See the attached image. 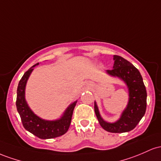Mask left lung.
<instances>
[{
	"instance_id": "obj_1",
	"label": "left lung",
	"mask_w": 161,
	"mask_h": 161,
	"mask_svg": "<svg viewBox=\"0 0 161 161\" xmlns=\"http://www.w3.org/2000/svg\"><path fill=\"white\" fill-rule=\"evenodd\" d=\"M114 65L107 70L110 75L122 79L129 91V102L121 118L115 123H108L101 118L97 104L94 103L96 115L101 127L113 133H122L131 131L144 116L147 107V91L140 72L131 63L119 55H114Z\"/></svg>"
}]
</instances>
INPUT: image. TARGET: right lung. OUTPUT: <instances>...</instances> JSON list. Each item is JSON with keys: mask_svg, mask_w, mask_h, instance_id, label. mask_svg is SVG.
Listing matches in <instances>:
<instances>
[{"mask_svg": "<svg viewBox=\"0 0 161 161\" xmlns=\"http://www.w3.org/2000/svg\"><path fill=\"white\" fill-rule=\"evenodd\" d=\"M38 64L39 63L34 64L25 72L19 80L17 86L16 106L25 129L41 139L57 138L65 134L69 129L72 114L77 101L70 105L59 120L46 121L34 114L25 100V86L33 68Z\"/></svg>", "mask_w": 161, "mask_h": 161, "instance_id": "1", "label": "right lung"}]
</instances>
